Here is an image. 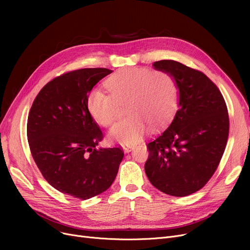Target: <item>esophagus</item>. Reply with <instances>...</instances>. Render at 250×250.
<instances>
[{
  "mask_svg": "<svg viewBox=\"0 0 250 250\" xmlns=\"http://www.w3.org/2000/svg\"><path fill=\"white\" fill-rule=\"evenodd\" d=\"M134 148H135V145H133V144H126V145H123V149L125 153L130 152Z\"/></svg>",
  "mask_w": 250,
  "mask_h": 250,
  "instance_id": "34e87169",
  "label": "esophagus"
}]
</instances>
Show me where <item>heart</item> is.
I'll list each match as a JSON object with an SVG mask.
<instances>
[{"label": "heart", "mask_w": 250, "mask_h": 250, "mask_svg": "<svg viewBox=\"0 0 250 250\" xmlns=\"http://www.w3.org/2000/svg\"><path fill=\"white\" fill-rule=\"evenodd\" d=\"M109 93L95 88L87 97V109L93 120L109 126L116 120L118 104L128 102L130 114L110 129L112 140L122 144H135L145 136L148 125L162 126L172 115L178 100V87L174 77L165 71L125 69L113 74L106 82Z\"/></svg>", "instance_id": "b5f03b06"}]
</instances>
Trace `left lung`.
<instances>
[{"instance_id": "left-lung-1", "label": "left lung", "mask_w": 250, "mask_h": 250, "mask_svg": "<svg viewBox=\"0 0 250 250\" xmlns=\"http://www.w3.org/2000/svg\"><path fill=\"white\" fill-rule=\"evenodd\" d=\"M153 65L174 77L179 102L169 126L148 144L145 172L157 189L186 196L205 187L224 154L229 135L226 102L204 73L172 60Z\"/></svg>"}]
</instances>
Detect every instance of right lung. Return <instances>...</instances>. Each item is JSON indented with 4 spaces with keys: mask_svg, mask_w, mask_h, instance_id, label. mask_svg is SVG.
<instances>
[{
    "mask_svg": "<svg viewBox=\"0 0 250 250\" xmlns=\"http://www.w3.org/2000/svg\"><path fill=\"white\" fill-rule=\"evenodd\" d=\"M105 68L64 73L35 97L27 121V139L42 176L59 191L88 200L109 188L124 158L120 147L97 149L103 134L87 109V97Z\"/></svg>",
    "mask_w": 250,
    "mask_h": 250,
    "instance_id": "add662e5",
    "label": "right lung"
}]
</instances>
